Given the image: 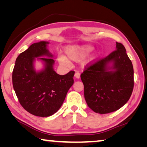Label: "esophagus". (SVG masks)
<instances>
[{"instance_id":"obj_1","label":"esophagus","mask_w":147,"mask_h":147,"mask_svg":"<svg viewBox=\"0 0 147 147\" xmlns=\"http://www.w3.org/2000/svg\"><path fill=\"white\" fill-rule=\"evenodd\" d=\"M74 76H75V78L79 79L80 77V73L79 72H76L75 74H74Z\"/></svg>"}]
</instances>
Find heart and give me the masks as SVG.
Here are the masks:
<instances>
[{"instance_id": "b5f03b06", "label": "heart", "mask_w": 147, "mask_h": 147, "mask_svg": "<svg viewBox=\"0 0 147 147\" xmlns=\"http://www.w3.org/2000/svg\"><path fill=\"white\" fill-rule=\"evenodd\" d=\"M93 47L91 45H74L67 47L65 49V53L69 59L73 61H77L83 58L87 54L92 51ZM98 56L97 53H93L83 61L84 65L90 63L94 61ZM59 62L63 65H68L69 61L64 56H59L58 58Z\"/></svg>"}]
</instances>
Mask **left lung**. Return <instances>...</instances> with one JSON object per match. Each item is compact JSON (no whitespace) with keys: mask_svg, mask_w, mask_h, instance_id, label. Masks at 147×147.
I'll list each match as a JSON object with an SVG mask.
<instances>
[{"mask_svg":"<svg viewBox=\"0 0 147 147\" xmlns=\"http://www.w3.org/2000/svg\"><path fill=\"white\" fill-rule=\"evenodd\" d=\"M125 47L116 42L108 56L87 65L81 80L88 106L95 113L105 114L123 107L132 93L134 69ZM113 63L109 67V64Z\"/></svg>","mask_w":147,"mask_h":147,"instance_id":"8db88e82","label":"left lung"}]
</instances>
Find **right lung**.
I'll list each match as a JSON object with an SVG mask.
<instances>
[{
    "label": "right lung",
    "instance_id": "right-lung-1",
    "mask_svg": "<svg viewBox=\"0 0 147 147\" xmlns=\"http://www.w3.org/2000/svg\"><path fill=\"white\" fill-rule=\"evenodd\" d=\"M47 41L31 45L16 59L12 82L19 103L32 115L45 117L60 108L69 89L74 83V71L59 75L54 71L53 56L47 49ZM47 56L48 58H39ZM38 57L45 63L40 72L34 71L33 62Z\"/></svg>",
    "mask_w": 147,
    "mask_h": 147
}]
</instances>
